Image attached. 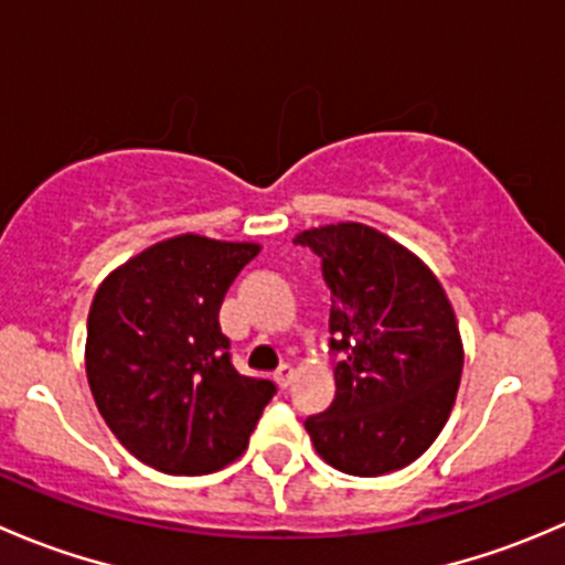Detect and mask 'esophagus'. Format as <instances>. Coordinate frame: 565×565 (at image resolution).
Segmentation results:
<instances>
[{
  "label": "esophagus",
  "mask_w": 565,
  "mask_h": 565,
  "mask_svg": "<svg viewBox=\"0 0 565 565\" xmlns=\"http://www.w3.org/2000/svg\"><path fill=\"white\" fill-rule=\"evenodd\" d=\"M295 374H298V372H295L292 363H284V366L276 372V383L281 385V388H289V385H292V380H295Z\"/></svg>",
  "instance_id": "34e87169"
}]
</instances>
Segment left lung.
I'll return each instance as SVG.
<instances>
[{
    "mask_svg": "<svg viewBox=\"0 0 565 565\" xmlns=\"http://www.w3.org/2000/svg\"><path fill=\"white\" fill-rule=\"evenodd\" d=\"M322 259L330 289L335 398L306 420L317 454L350 476H385L415 461L457 402L461 335L435 273L366 224L295 235Z\"/></svg>",
    "mask_w": 565,
    "mask_h": 565,
    "instance_id": "1",
    "label": "left lung"
}]
</instances>
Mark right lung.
I'll return each mask as SVG.
<instances>
[{"label": "right lung", "mask_w": 565, "mask_h": 565, "mask_svg": "<svg viewBox=\"0 0 565 565\" xmlns=\"http://www.w3.org/2000/svg\"><path fill=\"white\" fill-rule=\"evenodd\" d=\"M259 243L177 235L111 270L87 319V380L106 426L145 465L202 476L235 461L270 402L243 377L218 311Z\"/></svg>", "instance_id": "add662e5"}]
</instances>
